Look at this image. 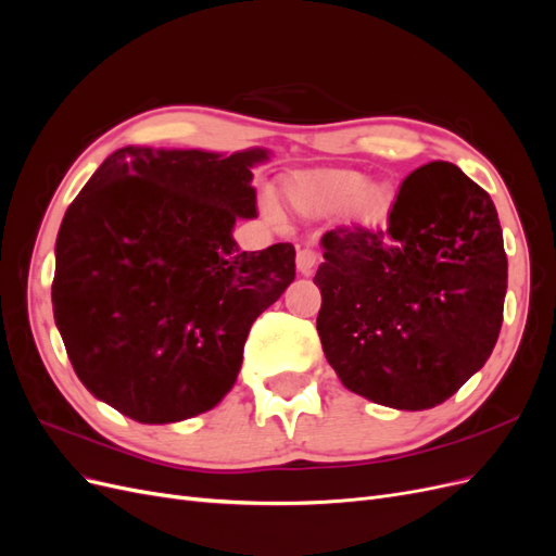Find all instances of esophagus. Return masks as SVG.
<instances>
[{"label":"esophagus","instance_id":"esophagus-1","mask_svg":"<svg viewBox=\"0 0 556 556\" xmlns=\"http://www.w3.org/2000/svg\"><path fill=\"white\" fill-rule=\"evenodd\" d=\"M317 266V252L311 248H304L296 252V271L301 276H311Z\"/></svg>","mask_w":556,"mask_h":556}]
</instances>
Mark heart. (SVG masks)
I'll return each mask as SVG.
<instances>
[{"mask_svg":"<svg viewBox=\"0 0 556 556\" xmlns=\"http://www.w3.org/2000/svg\"><path fill=\"white\" fill-rule=\"evenodd\" d=\"M282 204L301 217H329L345 211L352 201L362 211L382 204L384 192L366 185V176L350 169H317L290 176L282 182Z\"/></svg>","mask_w":556,"mask_h":556,"instance_id":"obj_1","label":"heart"}]
</instances>
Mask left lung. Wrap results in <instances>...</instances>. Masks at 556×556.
<instances>
[{
    "label": "left lung",
    "mask_w": 556,
    "mask_h": 556,
    "mask_svg": "<svg viewBox=\"0 0 556 556\" xmlns=\"http://www.w3.org/2000/svg\"><path fill=\"white\" fill-rule=\"evenodd\" d=\"M323 248L317 333L350 392L427 410L490 359L508 260L492 197L459 166H419L387 225L331 229Z\"/></svg>",
    "instance_id": "left-lung-1"
}]
</instances>
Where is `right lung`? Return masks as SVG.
I'll use <instances>...</instances> for the list:
<instances>
[{
	"label": "right lung",
	"mask_w": 556,
	"mask_h": 556,
	"mask_svg": "<svg viewBox=\"0 0 556 556\" xmlns=\"http://www.w3.org/2000/svg\"><path fill=\"white\" fill-rule=\"evenodd\" d=\"M268 150L127 146L66 208L53 315L78 380L141 425L206 413L237 382L252 323L294 280V248L241 252Z\"/></svg>",
	"instance_id": "add662e5"
}]
</instances>
